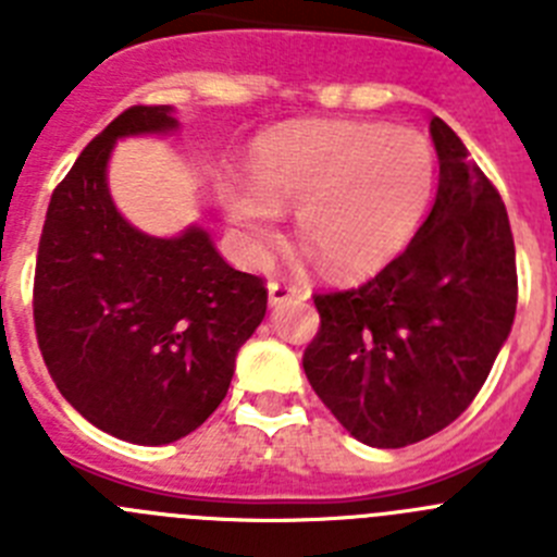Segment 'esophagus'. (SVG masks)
<instances>
[{
    "mask_svg": "<svg viewBox=\"0 0 557 557\" xmlns=\"http://www.w3.org/2000/svg\"><path fill=\"white\" fill-rule=\"evenodd\" d=\"M268 295H270V304H284L289 298H301L304 289L298 284L287 282V278H270L268 282Z\"/></svg>",
    "mask_w": 557,
    "mask_h": 557,
    "instance_id": "esophagus-1",
    "label": "esophagus"
}]
</instances>
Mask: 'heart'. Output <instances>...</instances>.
I'll return each instance as SVG.
<instances>
[{
	"label": "heart",
	"instance_id": "heart-1",
	"mask_svg": "<svg viewBox=\"0 0 557 557\" xmlns=\"http://www.w3.org/2000/svg\"><path fill=\"white\" fill-rule=\"evenodd\" d=\"M256 186H225L228 218L264 245L298 209V234L332 275L354 278L410 243L435 186V152L421 133L376 122H307L259 141Z\"/></svg>",
	"mask_w": 557,
	"mask_h": 557
}]
</instances>
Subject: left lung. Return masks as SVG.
Listing matches in <instances>:
<instances>
[{"label":"left lung","instance_id":"8db88e82","mask_svg":"<svg viewBox=\"0 0 557 557\" xmlns=\"http://www.w3.org/2000/svg\"><path fill=\"white\" fill-rule=\"evenodd\" d=\"M430 218L371 282L318 293L309 385L357 441L401 449L449 426L485 385L513 326L516 248L496 186L444 120Z\"/></svg>","mask_w":557,"mask_h":557}]
</instances>
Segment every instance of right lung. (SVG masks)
I'll use <instances>...</instances> for the list:
<instances>
[{
	"label": "right lung",
	"mask_w": 557,
	"mask_h": 557,
	"mask_svg": "<svg viewBox=\"0 0 557 557\" xmlns=\"http://www.w3.org/2000/svg\"><path fill=\"white\" fill-rule=\"evenodd\" d=\"M175 127L170 106H133L88 141L52 191L33 284L58 391L97 430L141 446L172 444L218 410L268 309L262 278L231 268L203 228L147 236L113 206L116 139Z\"/></svg>",
	"instance_id": "obj_1"
}]
</instances>
